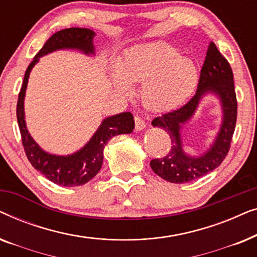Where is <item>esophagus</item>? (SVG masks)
<instances>
[{
  "label": "esophagus",
  "instance_id": "obj_1",
  "mask_svg": "<svg viewBox=\"0 0 257 257\" xmlns=\"http://www.w3.org/2000/svg\"><path fill=\"white\" fill-rule=\"evenodd\" d=\"M135 122H136V130H137V131H142V130L146 127V122L143 119V117H140V115H136Z\"/></svg>",
  "mask_w": 257,
  "mask_h": 257
}]
</instances>
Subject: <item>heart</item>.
I'll return each mask as SVG.
<instances>
[{
	"label": "heart",
	"mask_w": 257,
	"mask_h": 257,
	"mask_svg": "<svg viewBox=\"0 0 257 257\" xmlns=\"http://www.w3.org/2000/svg\"><path fill=\"white\" fill-rule=\"evenodd\" d=\"M112 82L122 93L132 84H143L142 100L152 111H170L184 104L194 93L199 71L194 62L165 42L133 47L112 66Z\"/></svg>",
	"instance_id": "1"
}]
</instances>
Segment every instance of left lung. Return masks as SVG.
<instances>
[{
	"instance_id": "obj_1",
	"label": "left lung",
	"mask_w": 257,
	"mask_h": 257,
	"mask_svg": "<svg viewBox=\"0 0 257 257\" xmlns=\"http://www.w3.org/2000/svg\"><path fill=\"white\" fill-rule=\"evenodd\" d=\"M208 92L215 93L220 98L224 113L223 124L211 149L201 156L191 157L182 150L180 130L194 114L201 98ZM236 117L237 100L233 70L214 42H210L200 72L198 89L192 99L178 110L167 112L152 120L153 126L163 128L170 136L172 146L167 156L151 160V168L164 180L173 184L193 181L215 170L229 152Z\"/></svg>"
}]
</instances>
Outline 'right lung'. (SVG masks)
Returning <instances> with one entry per match:
<instances>
[{
  "label": "right lung",
  "mask_w": 257,
  "mask_h": 257,
  "mask_svg": "<svg viewBox=\"0 0 257 257\" xmlns=\"http://www.w3.org/2000/svg\"><path fill=\"white\" fill-rule=\"evenodd\" d=\"M93 31L86 28H68L52 35L28 66L17 100V122L28 160L45 178L64 187L84 185L96 177L103 165V151L108 140L114 136L131 133L135 128V119L131 112L105 118L90 142L82 150L70 156H55L44 152L28 132L24 120V96L30 71L38 58L59 49H77L86 55H93Z\"/></svg>",
  "instance_id": "obj_1"
}]
</instances>
